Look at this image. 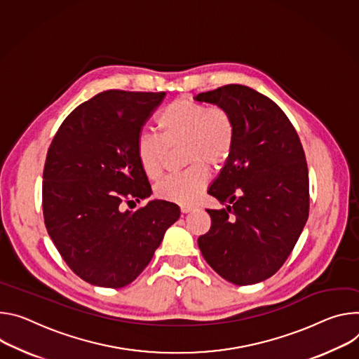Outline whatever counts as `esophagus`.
I'll list each match as a JSON object with an SVG mask.
<instances>
[{"mask_svg": "<svg viewBox=\"0 0 359 359\" xmlns=\"http://www.w3.org/2000/svg\"><path fill=\"white\" fill-rule=\"evenodd\" d=\"M180 210L182 214H187V212H191L192 210H195V207L194 205H181Z\"/></svg>", "mask_w": 359, "mask_h": 359, "instance_id": "esophagus-1", "label": "esophagus"}]
</instances>
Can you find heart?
I'll return each instance as SVG.
<instances>
[{"mask_svg": "<svg viewBox=\"0 0 359 359\" xmlns=\"http://www.w3.org/2000/svg\"><path fill=\"white\" fill-rule=\"evenodd\" d=\"M159 137L141 133L137 138V156L144 174L156 180L161 177L168 148L182 147L184 171L170 175L155 187L161 200L191 204L205 189L212 167L224 165L233 149L235 126L229 112L221 107L191 98H177L163 108L156 118Z\"/></svg>", "mask_w": 359, "mask_h": 359, "instance_id": "heart-1", "label": "heart"}]
</instances>
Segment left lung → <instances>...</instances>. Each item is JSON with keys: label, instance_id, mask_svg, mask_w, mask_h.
Returning <instances> with one entry per match:
<instances>
[{"label": "left lung", "instance_id": "obj_1", "mask_svg": "<svg viewBox=\"0 0 359 359\" xmlns=\"http://www.w3.org/2000/svg\"><path fill=\"white\" fill-rule=\"evenodd\" d=\"M195 100L226 109L235 126L232 154L208 189L226 208L207 210L211 228L198 247L224 280L261 283L284 265L308 219L302 144L285 112L250 87L228 84Z\"/></svg>", "mask_w": 359, "mask_h": 359}]
</instances>
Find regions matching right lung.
Listing matches in <instances>:
<instances>
[{
	"label": "right lung",
	"instance_id": "1",
	"mask_svg": "<svg viewBox=\"0 0 359 359\" xmlns=\"http://www.w3.org/2000/svg\"><path fill=\"white\" fill-rule=\"evenodd\" d=\"M164 97L163 91L100 93L64 119L48 148L44 222L62 259L88 284H131L180 218L178 205L163 200L123 211L151 195L137 138Z\"/></svg>",
	"mask_w": 359,
	"mask_h": 359
}]
</instances>
